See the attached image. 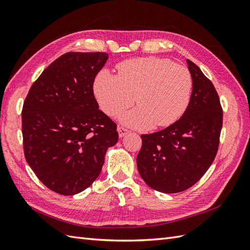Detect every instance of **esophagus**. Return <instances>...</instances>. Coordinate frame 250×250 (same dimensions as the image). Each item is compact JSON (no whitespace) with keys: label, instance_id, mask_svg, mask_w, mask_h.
<instances>
[{"label":"esophagus","instance_id":"obj_1","mask_svg":"<svg viewBox=\"0 0 250 250\" xmlns=\"http://www.w3.org/2000/svg\"><path fill=\"white\" fill-rule=\"evenodd\" d=\"M118 132H119V137L123 138L128 132H129V130L125 129V128H123V127H118Z\"/></svg>","mask_w":250,"mask_h":250}]
</instances>
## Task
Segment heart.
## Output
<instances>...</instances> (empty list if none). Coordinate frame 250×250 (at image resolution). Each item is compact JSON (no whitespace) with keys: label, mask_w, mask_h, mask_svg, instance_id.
<instances>
[{"label":"heart","mask_w":250,"mask_h":250,"mask_svg":"<svg viewBox=\"0 0 250 250\" xmlns=\"http://www.w3.org/2000/svg\"><path fill=\"white\" fill-rule=\"evenodd\" d=\"M118 74L102 70L95 78L94 94L100 108L109 117L120 116L123 124L148 129L175 123L191 100L193 78L186 66L158 57L132 58L117 65Z\"/></svg>","instance_id":"heart-1"}]
</instances>
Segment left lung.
Instances as JSON below:
<instances>
[{
  "instance_id": "left-lung-1",
  "label": "left lung",
  "mask_w": 250,
  "mask_h": 250,
  "mask_svg": "<svg viewBox=\"0 0 250 250\" xmlns=\"http://www.w3.org/2000/svg\"><path fill=\"white\" fill-rule=\"evenodd\" d=\"M193 78L191 100L175 123L142 134L138 170L153 190L172 194L191 188L216 156L222 128V108L216 89L199 67L187 59Z\"/></svg>"
}]
</instances>
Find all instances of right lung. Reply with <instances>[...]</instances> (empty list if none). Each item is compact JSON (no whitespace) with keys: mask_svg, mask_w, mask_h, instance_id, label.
Segmentation results:
<instances>
[{"mask_svg":"<svg viewBox=\"0 0 250 250\" xmlns=\"http://www.w3.org/2000/svg\"><path fill=\"white\" fill-rule=\"evenodd\" d=\"M102 52H69L33 83L21 111L28 165L62 195L84 191L99 176L105 153L116 145L117 126L99 109L93 84L106 63Z\"/></svg>","mask_w":250,"mask_h":250,"instance_id":"add662e5","label":"right lung"}]
</instances>
